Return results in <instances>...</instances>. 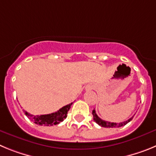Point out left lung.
Masks as SVG:
<instances>
[{
  "label": "left lung",
  "instance_id": "obj_1",
  "mask_svg": "<svg viewBox=\"0 0 156 156\" xmlns=\"http://www.w3.org/2000/svg\"><path fill=\"white\" fill-rule=\"evenodd\" d=\"M92 115H93L94 120L96 122V123H98V125H100L101 126H103V127H107V128H114V127H121L122 126H125L126 123H128L129 122L132 120V119L133 118V116H132L131 118H129V119H127L126 121H124V122H119V123H116V122H108V121H105L103 119H101V118H99L98 116V115L96 114V112H95V109H94L92 111Z\"/></svg>",
  "mask_w": 156,
  "mask_h": 156
}]
</instances>
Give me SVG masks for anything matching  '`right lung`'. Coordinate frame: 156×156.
<instances>
[{"label":"right lung","mask_w":156,"mask_h":156,"mask_svg":"<svg viewBox=\"0 0 156 156\" xmlns=\"http://www.w3.org/2000/svg\"><path fill=\"white\" fill-rule=\"evenodd\" d=\"M73 103L64 106L59 110H58L55 112L51 114H47V115H34L30 114L29 112L25 111V115L28 117L29 119L34 121L36 124L41 125V126H53V125H57L62 122L66 117L69 110L71 107Z\"/></svg>","instance_id":"add662e5"}]
</instances>
